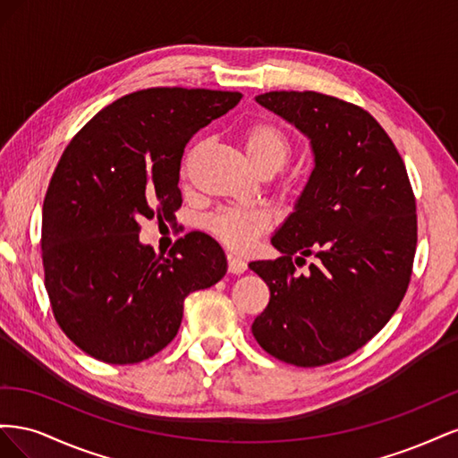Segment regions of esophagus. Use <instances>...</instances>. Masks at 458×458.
Wrapping results in <instances>:
<instances>
[{
  "mask_svg": "<svg viewBox=\"0 0 458 458\" xmlns=\"http://www.w3.org/2000/svg\"><path fill=\"white\" fill-rule=\"evenodd\" d=\"M227 266H229V273H233V275H242L248 269L246 261L242 258H237V256H229Z\"/></svg>",
  "mask_w": 458,
  "mask_h": 458,
  "instance_id": "obj_1",
  "label": "esophagus"
}]
</instances>
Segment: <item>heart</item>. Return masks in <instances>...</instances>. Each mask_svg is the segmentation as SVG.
<instances>
[{
  "mask_svg": "<svg viewBox=\"0 0 458 458\" xmlns=\"http://www.w3.org/2000/svg\"><path fill=\"white\" fill-rule=\"evenodd\" d=\"M242 147L248 160L254 165L259 175H275L281 172L290 155H293V143L288 135L271 122L250 123L242 131ZM197 150H191L183 164V172H187L189 164ZM271 227V217L261 210H237L227 208L208 217V229L234 252H244L250 248L259 234Z\"/></svg>",
  "mask_w": 458,
  "mask_h": 458,
  "instance_id": "1",
  "label": "heart"
}]
</instances>
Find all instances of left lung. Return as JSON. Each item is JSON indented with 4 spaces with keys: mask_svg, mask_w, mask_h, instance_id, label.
Here are the masks:
<instances>
[{
    "mask_svg": "<svg viewBox=\"0 0 458 458\" xmlns=\"http://www.w3.org/2000/svg\"><path fill=\"white\" fill-rule=\"evenodd\" d=\"M256 101L310 140L313 170L271 244L252 261L269 303L252 335L269 355L321 367L357 352L390 321L411 281L417 206L405 164L367 110L317 91H269ZM315 255L306 276L293 261Z\"/></svg>",
    "mask_w": 458,
    "mask_h": 458,
    "instance_id": "8db88e82",
    "label": "left lung"
}]
</instances>
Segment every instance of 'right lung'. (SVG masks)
I'll use <instances>...</instances> for the list:
<instances>
[{"label": "right lung", "mask_w": 458, "mask_h": 458, "mask_svg": "<svg viewBox=\"0 0 458 458\" xmlns=\"http://www.w3.org/2000/svg\"><path fill=\"white\" fill-rule=\"evenodd\" d=\"M241 99L141 89L99 110L64 148L44 200L41 258L53 315L81 352L145 361L175 338L185 298L224 279L227 258L212 237L189 233L164 256L140 241V221L174 219L185 145Z\"/></svg>", "instance_id": "obj_1"}]
</instances>
